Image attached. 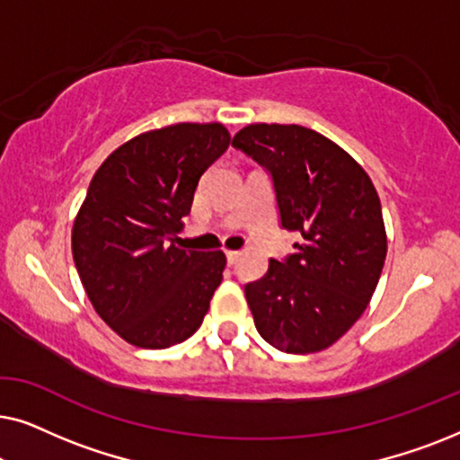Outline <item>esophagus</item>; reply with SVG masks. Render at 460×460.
Listing matches in <instances>:
<instances>
[{"mask_svg": "<svg viewBox=\"0 0 460 460\" xmlns=\"http://www.w3.org/2000/svg\"><path fill=\"white\" fill-rule=\"evenodd\" d=\"M238 257H241V251H226V260H228L230 266L238 261Z\"/></svg>", "mask_w": 460, "mask_h": 460, "instance_id": "34e87169", "label": "esophagus"}]
</instances>
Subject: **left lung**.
I'll list each match as a JSON object with an SVG mask.
<instances>
[{
	"label": "left lung",
	"instance_id": "8db88e82",
	"mask_svg": "<svg viewBox=\"0 0 460 460\" xmlns=\"http://www.w3.org/2000/svg\"><path fill=\"white\" fill-rule=\"evenodd\" d=\"M232 146L270 173L280 226L301 234L295 253L270 260L263 279L244 285L255 329L287 354L326 349L379 282L387 255L379 194L343 148L301 125H247Z\"/></svg>",
	"mask_w": 460,
	"mask_h": 460
}]
</instances>
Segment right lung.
Here are the masks:
<instances>
[{
  "label": "right lung",
  "mask_w": 460,
  "mask_h": 460,
  "mask_svg": "<svg viewBox=\"0 0 460 460\" xmlns=\"http://www.w3.org/2000/svg\"><path fill=\"white\" fill-rule=\"evenodd\" d=\"M228 146L222 123H178L125 142L93 173L73 224L75 268L98 316L136 348L186 341L209 310L226 255L169 241Z\"/></svg>",
  "instance_id": "right-lung-1"
}]
</instances>
